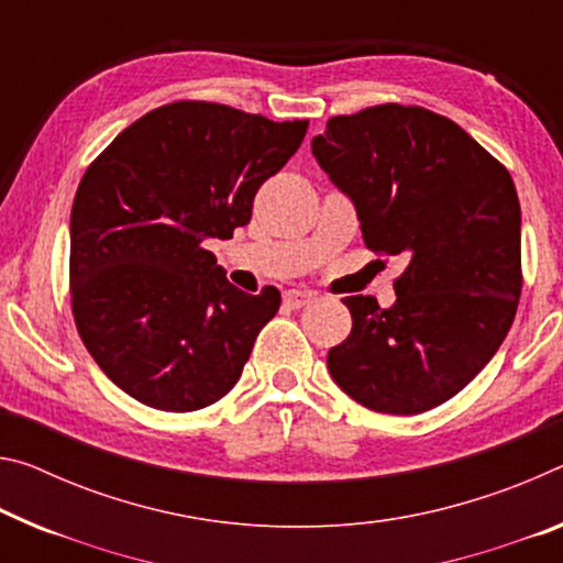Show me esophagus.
I'll use <instances>...</instances> for the list:
<instances>
[{"label": "esophagus", "instance_id": "34e87169", "mask_svg": "<svg viewBox=\"0 0 563 563\" xmlns=\"http://www.w3.org/2000/svg\"><path fill=\"white\" fill-rule=\"evenodd\" d=\"M283 300L288 302L290 308H302V306H308L310 300H316V292H313V290H298V288H292V290H285Z\"/></svg>", "mask_w": 563, "mask_h": 563}]
</instances>
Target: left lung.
Instances as JSON below:
<instances>
[{
  "label": "left lung",
  "instance_id": "obj_1",
  "mask_svg": "<svg viewBox=\"0 0 563 563\" xmlns=\"http://www.w3.org/2000/svg\"><path fill=\"white\" fill-rule=\"evenodd\" d=\"M313 157L353 202L365 245L406 255L396 302L351 296L328 371L378 413L445 404L494 358L521 296V208L508 169L456 122L378 104L330 118Z\"/></svg>",
  "mask_w": 563,
  "mask_h": 563
}]
</instances>
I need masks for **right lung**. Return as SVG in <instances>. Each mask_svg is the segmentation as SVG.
I'll list each match as a JSON object with an SVG mask.
<instances>
[{
    "mask_svg": "<svg viewBox=\"0 0 563 563\" xmlns=\"http://www.w3.org/2000/svg\"><path fill=\"white\" fill-rule=\"evenodd\" d=\"M308 120L273 122L216 102L147 112L87 167L69 216L79 338L114 386L157 410H198L235 386L273 285L228 283L205 240H230L267 177L296 155Z\"/></svg>",
    "mask_w": 563,
    "mask_h": 563,
    "instance_id": "add662e5",
    "label": "right lung"
}]
</instances>
